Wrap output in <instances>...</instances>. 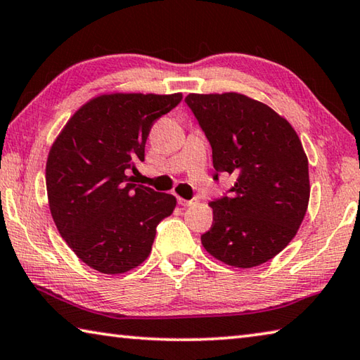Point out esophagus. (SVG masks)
Masks as SVG:
<instances>
[{"label": "esophagus", "mask_w": 360, "mask_h": 360, "mask_svg": "<svg viewBox=\"0 0 360 360\" xmlns=\"http://www.w3.org/2000/svg\"><path fill=\"white\" fill-rule=\"evenodd\" d=\"M197 202H198L197 198H192V200H186V198H181V197L178 198V203L182 205V206H192V205H195Z\"/></svg>", "instance_id": "1"}]
</instances>
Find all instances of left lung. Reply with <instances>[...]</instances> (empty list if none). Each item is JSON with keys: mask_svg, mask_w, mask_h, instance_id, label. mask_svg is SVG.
Instances as JSON below:
<instances>
[{"mask_svg": "<svg viewBox=\"0 0 360 360\" xmlns=\"http://www.w3.org/2000/svg\"><path fill=\"white\" fill-rule=\"evenodd\" d=\"M187 106L205 131L219 174L235 178L230 195L210 206L214 224L202 245L224 264L251 268L294 238L309 202L308 158L292 125L246 95L191 94Z\"/></svg>", "mask_w": 360, "mask_h": 360, "instance_id": "8db88e82", "label": "left lung"}]
</instances>
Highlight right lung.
I'll return each mask as SVG.
<instances>
[{"mask_svg": "<svg viewBox=\"0 0 360 360\" xmlns=\"http://www.w3.org/2000/svg\"><path fill=\"white\" fill-rule=\"evenodd\" d=\"M182 95L111 94L85 103L49 152L46 187L57 229L84 264L105 275L148 259L176 198L129 176L144 160L150 127Z\"/></svg>", "mask_w": 360, "mask_h": 360, "instance_id": "add662e5", "label": "right lung"}]
</instances>
